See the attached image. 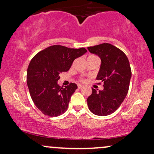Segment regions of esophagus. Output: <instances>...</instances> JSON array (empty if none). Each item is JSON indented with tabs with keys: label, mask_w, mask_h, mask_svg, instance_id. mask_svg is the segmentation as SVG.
<instances>
[{
	"label": "esophagus",
	"mask_w": 154,
	"mask_h": 154,
	"mask_svg": "<svg viewBox=\"0 0 154 154\" xmlns=\"http://www.w3.org/2000/svg\"><path fill=\"white\" fill-rule=\"evenodd\" d=\"M82 87H83V86L82 85H77V87H78V89H81V88Z\"/></svg>",
	"instance_id": "1"
}]
</instances>
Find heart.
I'll use <instances>...</instances> for the list:
<instances>
[{
  "instance_id": "1",
  "label": "heart",
  "mask_w": 154,
  "mask_h": 154,
  "mask_svg": "<svg viewBox=\"0 0 154 154\" xmlns=\"http://www.w3.org/2000/svg\"><path fill=\"white\" fill-rule=\"evenodd\" d=\"M89 57H96V56H94V55H91V56H89ZM80 80H81L82 82H85V79H84V78H82H82L80 79Z\"/></svg>"
}]
</instances>
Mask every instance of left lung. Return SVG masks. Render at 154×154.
I'll return each mask as SVG.
<instances>
[{
	"instance_id": "obj_1",
	"label": "left lung",
	"mask_w": 154,
	"mask_h": 154,
	"mask_svg": "<svg viewBox=\"0 0 154 154\" xmlns=\"http://www.w3.org/2000/svg\"><path fill=\"white\" fill-rule=\"evenodd\" d=\"M88 50L101 58L96 79L103 82L102 91L92 88L87 98L88 107L96 116H108L120 107L128 94L132 77L130 63L124 52L108 43L89 46Z\"/></svg>"
}]
</instances>
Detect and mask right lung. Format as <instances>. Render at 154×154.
<instances>
[{
    "label": "right lung",
    "mask_w": 154,
    "mask_h": 154,
    "mask_svg": "<svg viewBox=\"0 0 154 154\" xmlns=\"http://www.w3.org/2000/svg\"><path fill=\"white\" fill-rule=\"evenodd\" d=\"M87 51L85 48L53 45L41 51L30 61L26 73L29 91L36 108L45 116L57 117L67 110L77 86L70 83L60 87L59 74L68 71L73 61Z\"/></svg>",
    "instance_id": "right-lung-1"
}]
</instances>
